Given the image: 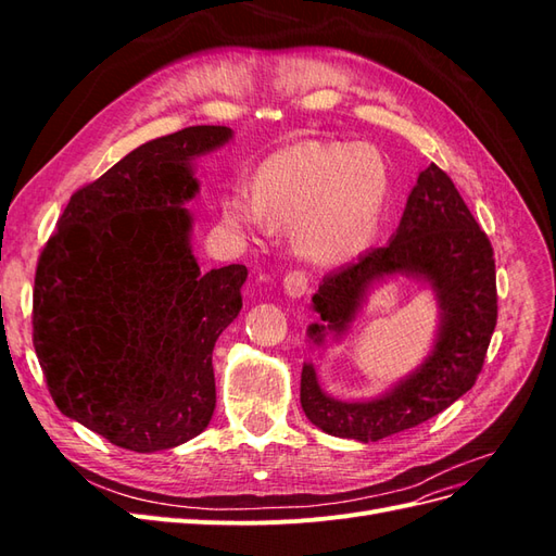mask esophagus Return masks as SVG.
Wrapping results in <instances>:
<instances>
[{
	"label": "esophagus",
	"mask_w": 556,
	"mask_h": 556,
	"mask_svg": "<svg viewBox=\"0 0 556 556\" xmlns=\"http://www.w3.org/2000/svg\"><path fill=\"white\" fill-rule=\"evenodd\" d=\"M282 290L290 299H299L308 292V276L304 271H290L282 278Z\"/></svg>",
	"instance_id": "1"
}]
</instances>
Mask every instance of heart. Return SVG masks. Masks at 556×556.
Listing matches in <instances>:
<instances>
[{
	"label": "heart",
	"instance_id": "1",
	"mask_svg": "<svg viewBox=\"0 0 556 556\" xmlns=\"http://www.w3.org/2000/svg\"><path fill=\"white\" fill-rule=\"evenodd\" d=\"M255 192L233 190L225 217L243 231H266L271 218L292 223L301 255L341 264L368 248L390 204L392 178L371 146L304 141L266 157Z\"/></svg>",
	"mask_w": 556,
	"mask_h": 556
}]
</instances>
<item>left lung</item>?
Masks as SVG:
<instances>
[{"instance_id": "1", "label": "left lung", "mask_w": 556, "mask_h": 556, "mask_svg": "<svg viewBox=\"0 0 556 556\" xmlns=\"http://www.w3.org/2000/svg\"><path fill=\"white\" fill-rule=\"evenodd\" d=\"M394 278L417 280L439 306L433 343L415 371L378 396L343 401L319 384L315 364L301 371V408L329 435L371 443L443 413L473 387L496 327V271L486 233L450 176L429 164L419 172L390 243L327 274L313 294V348L341 343L368 292Z\"/></svg>"}]
</instances>
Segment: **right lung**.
Wrapping results in <instances>:
<instances>
[{
    "label": "right lung",
    "instance_id": "add662e5",
    "mask_svg": "<svg viewBox=\"0 0 556 556\" xmlns=\"http://www.w3.org/2000/svg\"><path fill=\"white\" fill-rule=\"evenodd\" d=\"M231 139L199 125L131 150L70 199L39 257L31 325L48 392L117 447L172 450L213 417V348L248 268L201 274L185 204L197 157Z\"/></svg>",
    "mask_w": 556,
    "mask_h": 556
}]
</instances>
